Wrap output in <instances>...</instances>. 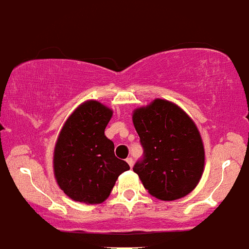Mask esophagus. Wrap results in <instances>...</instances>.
I'll list each match as a JSON object with an SVG mask.
<instances>
[{
	"label": "esophagus",
	"mask_w": 249,
	"mask_h": 249,
	"mask_svg": "<svg viewBox=\"0 0 249 249\" xmlns=\"http://www.w3.org/2000/svg\"><path fill=\"white\" fill-rule=\"evenodd\" d=\"M126 160H127V163L129 164V167H133V163H135V160H133V158L128 157Z\"/></svg>",
	"instance_id": "obj_1"
}]
</instances>
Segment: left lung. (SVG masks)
<instances>
[{
  "mask_svg": "<svg viewBox=\"0 0 249 249\" xmlns=\"http://www.w3.org/2000/svg\"><path fill=\"white\" fill-rule=\"evenodd\" d=\"M132 120L143 147V158L133 171L149 195L175 201L192 192L203 173L204 148L190 116L175 103L157 98L135 109Z\"/></svg>",
  "mask_w": 249,
  "mask_h": 249,
  "instance_id": "obj_1",
  "label": "left lung"
}]
</instances>
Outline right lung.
Masks as SVG:
<instances>
[{
  "mask_svg": "<svg viewBox=\"0 0 249 249\" xmlns=\"http://www.w3.org/2000/svg\"><path fill=\"white\" fill-rule=\"evenodd\" d=\"M112 109L97 101L78 106L59 132L53 152V172L59 188L71 199L102 203L127 162L114 156V144L105 136Z\"/></svg>",
  "mask_w": 249,
  "mask_h": 249,
  "instance_id": "obj_1",
  "label": "right lung"
}]
</instances>
